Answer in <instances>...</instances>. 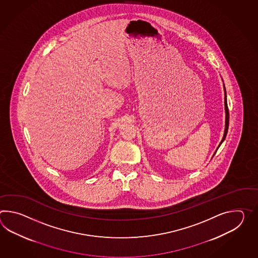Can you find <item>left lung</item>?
I'll use <instances>...</instances> for the list:
<instances>
[{
    "label": "left lung",
    "instance_id": "1",
    "mask_svg": "<svg viewBox=\"0 0 258 258\" xmlns=\"http://www.w3.org/2000/svg\"><path fill=\"white\" fill-rule=\"evenodd\" d=\"M224 92H225V98H224V103H225V113H226V117H225V131H224V135L223 138H222V140H221V142L219 143V145H218V149L219 148V146L221 145V143H223L224 140H225V138L227 136V133H228V130H229V109H228V103H227V94H226V89H225V85H224ZM218 149L216 150V152H215V154L217 153V151ZM214 154V155H215Z\"/></svg>",
    "mask_w": 258,
    "mask_h": 258
}]
</instances>
